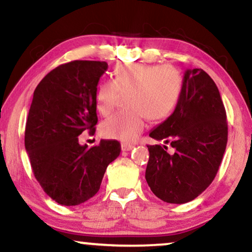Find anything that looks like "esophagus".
Returning a JSON list of instances; mask_svg holds the SVG:
<instances>
[{
    "label": "esophagus",
    "mask_w": 252,
    "mask_h": 252,
    "mask_svg": "<svg viewBox=\"0 0 252 252\" xmlns=\"http://www.w3.org/2000/svg\"><path fill=\"white\" fill-rule=\"evenodd\" d=\"M121 148H122V151H130L133 148L132 144H128V143H122L121 144Z\"/></svg>",
    "instance_id": "34e87169"
}]
</instances>
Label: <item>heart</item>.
Returning <instances> with one entry per match:
<instances>
[{"instance_id":"1","label":"heart","mask_w":252,"mask_h":252,"mask_svg":"<svg viewBox=\"0 0 252 252\" xmlns=\"http://www.w3.org/2000/svg\"><path fill=\"white\" fill-rule=\"evenodd\" d=\"M183 91V76L172 66L126 63L114 71L113 80H103L95 91V103L102 115L116 107L120 93L128 95L131 110L117 113L103 121L101 133L110 139L130 143L144 129L148 117L166 119L177 107Z\"/></svg>"}]
</instances>
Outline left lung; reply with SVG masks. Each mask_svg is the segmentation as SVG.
Wrapping results in <instances>:
<instances>
[{"mask_svg":"<svg viewBox=\"0 0 252 252\" xmlns=\"http://www.w3.org/2000/svg\"><path fill=\"white\" fill-rule=\"evenodd\" d=\"M145 179L157 197L168 203L195 199L214 180L228 141V124L221 95L213 79L201 68L186 69L178 104L163 123L149 133Z\"/></svg>","mask_w":252,"mask_h":252,"instance_id":"left-lung-1","label":"left lung"}]
</instances>
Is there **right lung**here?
Instances as JSON below:
<instances>
[{"label": "right lung", "mask_w": 252, "mask_h": 252, "mask_svg": "<svg viewBox=\"0 0 252 252\" xmlns=\"http://www.w3.org/2000/svg\"><path fill=\"white\" fill-rule=\"evenodd\" d=\"M107 68L106 62L74 60L52 69L33 92L25 150L41 189L60 205L93 197L107 166L120 156L121 144L114 139L89 149L79 144L82 132H95V91Z\"/></svg>", "instance_id": "obj_1"}]
</instances>
